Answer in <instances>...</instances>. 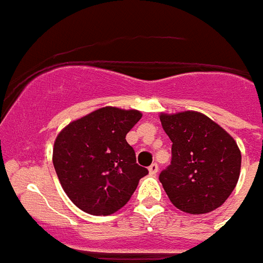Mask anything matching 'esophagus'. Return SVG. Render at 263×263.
<instances>
[{
	"label": "esophagus",
	"mask_w": 263,
	"mask_h": 263,
	"mask_svg": "<svg viewBox=\"0 0 263 263\" xmlns=\"http://www.w3.org/2000/svg\"><path fill=\"white\" fill-rule=\"evenodd\" d=\"M148 171H149V174H151V175H156L157 171H159V165H157L156 163H153V164L149 165Z\"/></svg>",
	"instance_id": "obj_1"
}]
</instances>
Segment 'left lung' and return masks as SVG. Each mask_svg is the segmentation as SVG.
Wrapping results in <instances>:
<instances>
[{
    "label": "left lung",
    "instance_id": "left-lung-1",
    "mask_svg": "<svg viewBox=\"0 0 263 263\" xmlns=\"http://www.w3.org/2000/svg\"><path fill=\"white\" fill-rule=\"evenodd\" d=\"M172 141V160L160 179L174 206L203 215L221 206L236 187L241 153L234 137L202 112L160 114Z\"/></svg>",
    "mask_w": 263,
    "mask_h": 263
}]
</instances>
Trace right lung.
<instances>
[{"instance_id":"add662e5","label":"right lung","mask_w":263,"mask_h":263,"mask_svg":"<svg viewBox=\"0 0 263 263\" xmlns=\"http://www.w3.org/2000/svg\"><path fill=\"white\" fill-rule=\"evenodd\" d=\"M138 110L102 107L66 125L57 136L52 164L70 201L85 213L108 216L129 202L148 170L136 163L126 134Z\"/></svg>"}]
</instances>
